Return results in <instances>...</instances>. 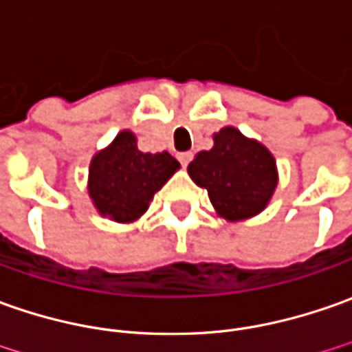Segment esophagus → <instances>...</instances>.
Listing matches in <instances>:
<instances>
[{
    "label": "esophagus",
    "mask_w": 352,
    "mask_h": 352,
    "mask_svg": "<svg viewBox=\"0 0 352 352\" xmlns=\"http://www.w3.org/2000/svg\"><path fill=\"white\" fill-rule=\"evenodd\" d=\"M190 160H192V153H190V152L179 153V162L183 164V167H187V165L190 164Z\"/></svg>",
    "instance_id": "1"
}]
</instances>
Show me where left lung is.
<instances>
[{"instance_id":"obj_1","label":"left lung","mask_w":352,"mask_h":352,"mask_svg":"<svg viewBox=\"0 0 352 352\" xmlns=\"http://www.w3.org/2000/svg\"><path fill=\"white\" fill-rule=\"evenodd\" d=\"M214 146L202 150L187 171L208 199L220 218L243 222L261 214L278 185L276 160L259 140L243 136L236 126L220 128Z\"/></svg>"}]
</instances>
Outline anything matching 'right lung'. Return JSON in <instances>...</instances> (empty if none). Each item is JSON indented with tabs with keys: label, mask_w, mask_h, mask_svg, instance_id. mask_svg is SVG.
I'll list each match as a JSON object with an SVG mask.
<instances>
[{
	"label": "right lung",
	"mask_w": 352,
	"mask_h": 352,
	"mask_svg": "<svg viewBox=\"0 0 352 352\" xmlns=\"http://www.w3.org/2000/svg\"><path fill=\"white\" fill-rule=\"evenodd\" d=\"M179 167L181 164L169 152H140L136 134L120 130L107 148L91 157L87 192L103 218L132 224L146 214L153 195Z\"/></svg>",
	"instance_id": "obj_1"
}]
</instances>
